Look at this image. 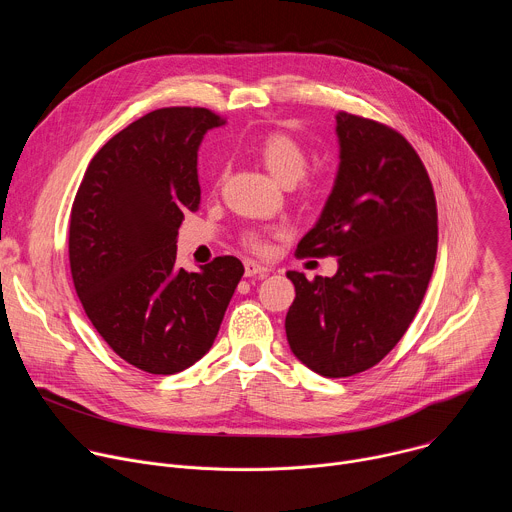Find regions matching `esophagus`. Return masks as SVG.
<instances>
[{
	"mask_svg": "<svg viewBox=\"0 0 512 512\" xmlns=\"http://www.w3.org/2000/svg\"><path fill=\"white\" fill-rule=\"evenodd\" d=\"M265 273H269V269L267 267H263V265H259L257 261H245V277H255V275H265Z\"/></svg>",
	"mask_w": 512,
	"mask_h": 512,
	"instance_id": "esophagus-1",
	"label": "esophagus"
}]
</instances>
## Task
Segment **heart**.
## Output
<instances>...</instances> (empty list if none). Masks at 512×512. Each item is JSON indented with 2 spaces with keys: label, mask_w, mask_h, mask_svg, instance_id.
<instances>
[{
  "label": "heart",
  "mask_w": 512,
  "mask_h": 512,
  "mask_svg": "<svg viewBox=\"0 0 512 512\" xmlns=\"http://www.w3.org/2000/svg\"><path fill=\"white\" fill-rule=\"evenodd\" d=\"M257 156L265 170L283 186H294L308 170V150L304 148V143L296 139L294 135L275 131L269 133L261 139ZM322 190V182L316 178L304 180L300 186V192L304 198H314ZM279 229H249L243 233V243L251 251H265L267 241L271 235H279Z\"/></svg>",
  "instance_id": "1"
}]
</instances>
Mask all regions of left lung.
<instances>
[{
    "instance_id": "left-lung-1",
    "label": "left lung",
    "mask_w": 512,
    "mask_h": 512,
    "mask_svg": "<svg viewBox=\"0 0 512 512\" xmlns=\"http://www.w3.org/2000/svg\"><path fill=\"white\" fill-rule=\"evenodd\" d=\"M340 164L298 257H338L332 277L287 271L296 300L285 316L294 352L340 379L381 362L407 332L437 253L435 196L411 143L395 129L340 111Z\"/></svg>"
}]
</instances>
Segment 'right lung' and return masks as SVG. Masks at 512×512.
<instances>
[{
  "instance_id": "1",
  "label": "right lung",
  "mask_w": 512,
  "mask_h": 512,
  "mask_svg": "<svg viewBox=\"0 0 512 512\" xmlns=\"http://www.w3.org/2000/svg\"><path fill=\"white\" fill-rule=\"evenodd\" d=\"M225 119L166 107L113 135L91 160L70 210L77 296L103 340L133 367L180 373L212 346L245 267L216 257L188 273L178 229L200 204L198 148Z\"/></svg>"
}]
</instances>
